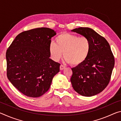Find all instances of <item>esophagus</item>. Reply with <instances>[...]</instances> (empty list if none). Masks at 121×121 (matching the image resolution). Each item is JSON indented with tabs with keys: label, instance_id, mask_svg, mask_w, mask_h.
<instances>
[{
	"label": "esophagus",
	"instance_id": "obj_1",
	"mask_svg": "<svg viewBox=\"0 0 121 121\" xmlns=\"http://www.w3.org/2000/svg\"><path fill=\"white\" fill-rule=\"evenodd\" d=\"M65 68V66H64V65H61L60 66V69L61 70H63Z\"/></svg>",
	"mask_w": 121,
	"mask_h": 121
}]
</instances>
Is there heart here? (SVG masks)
<instances>
[{
    "label": "heart",
    "instance_id": "b5f03b06",
    "mask_svg": "<svg viewBox=\"0 0 121 121\" xmlns=\"http://www.w3.org/2000/svg\"><path fill=\"white\" fill-rule=\"evenodd\" d=\"M91 49V42L87 37L63 32L55 39V43L50 44L48 51L53 61H58L63 54L65 62L78 66L86 60Z\"/></svg>",
    "mask_w": 121,
    "mask_h": 121
}]
</instances>
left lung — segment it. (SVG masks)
Masks as SVG:
<instances>
[{"label": "left lung", "mask_w": 121, "mask_h": 121, "mask_svg": "<svg viewBox=\"0 0 121 121\" xmlns=\"http://www.w3.org/2000/svg\"><path fill=\"white\" fill-rule=\"evenodd\" d=\"M71 31L87 37L91 44L86 60L71 68V84L79 95L92 97L101 92L108 85L114 67V57L107 40L92 29L80 27Z\"/></svg>", "instance_id": "8db88e82"}]
</instances>
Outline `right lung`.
<instances>
[{
    "mask_svg": "<svg viewBox=\"0 0 121 121\" xmlns=\"http://www.w3.org/2000/svg\"><path fill=\"white\" fill-rule=\"evenodd\" d=\"M56 34L48 28L23 31L7 49V78L26 96L37 98L43 95L59 72L60 64L50 58L48 51L51 39Z\"/></svg>",
    "mask_w": 121,
    "mask_h": 121,
    "instance_id": "1",
    "label": "right lung"
}]
</instances>
